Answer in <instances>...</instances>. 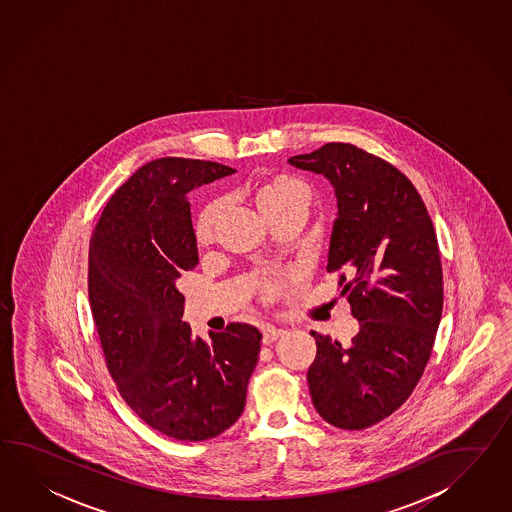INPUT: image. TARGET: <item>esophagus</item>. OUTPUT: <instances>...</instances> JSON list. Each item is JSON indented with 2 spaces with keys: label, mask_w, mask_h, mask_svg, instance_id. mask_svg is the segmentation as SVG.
<instances>
[{
  "label": "esophagus",
  "mask_w": 512,
  "mask_h": 512,
  "mask_svg": "<svg viewBox=\"0 0 512 512\" xmlns=\"http://www.w3.org/2000/svg\"><path fill=\"white\" fill-rule=\"evenodd\" d=\"M285 333H287L285 329H279V327H274V325H266V327L262 329V342H264V344H272L277 338L283 337Z\"/></svg>",
  "instance_id": "esophagus-1"
}]
</instances>
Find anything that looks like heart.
<instances>
[{"label":"heart","mask_w":512,"mask_h":512,"mask_svg":"<svg viewBox=\"0 0 512 512\" xmlns=\"http://www.w3.org/2000/svg\"><path fill=\"white\" fill-rule=\"evenodd\" d=\"M255 203L259 207V211L264 214V218L272 216L275 212L285 211L290 207H303L307 209L311 203L312 192L311 187L301 181L298 177H290V175H275L272 179H268L266 183H262L261 187L255 190L253 194ZM224 203L222 200H212L201 209L196 225H194V233L196 240L205 244L212 238L216 222L222 214ZM283 288L281 279L268 281L264 285V294L268 298H274L275 294H279V290Z\"/></svg>","instance_id":"1"}]
</instances>
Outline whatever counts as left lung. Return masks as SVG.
Returning a JSON list of instances; mask_svg holds the SVG:
<instances>
[{
    "instance_id": "obj_1",
    "label": "left lung",
    "mask_w": 512,
    "mask_h": 512,
    "mask_svg": "<svg viewBox=\"0 0 512 512\" xmlns=\"http://www.w3.org/2000/svg\"><path fill=\"white\" fill-rule=\"evenodd\" d=\"M288 163L335 188L327 272H340L361 325L349 346L312 331V405L335 427L364 429L405 403L431 357L444 303L437 233L411 181L353 144L329 142Z\"/></svg>"
}]
</instances>
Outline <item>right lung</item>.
<instances>
[{
    "mask_svg": "<svg viewBox=\"0 0 512 512\" xmlns=\"http://www.w3.org/2000/svg\"><path fill=\"white\" fill-rule=\"evenodd\" d=\"M233 172L181 157L144 164L114 192L88 248V300L109 374L146 424L185 442L237 422L261 351L253 325L192 337L175 287L200 261L188 192Z\"/></svg>",
    "mask_w": 512,
    "mask_h": 512,
    "instance_id": "right-lung-1",
    "label": "right lung"
}]
</instances>
